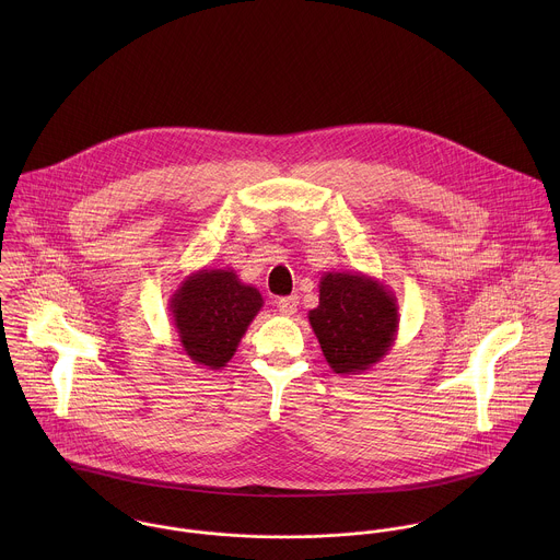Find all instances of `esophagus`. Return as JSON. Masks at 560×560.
<instances>
[{"label": "esophagus", "mask_w": 560, "mask_h": 560, "mask_svg": "<svg viewBox=\"0 0 560 560\" xmlns=\"http://www.w3.org/2000/svg\"><path fill=\"white\" fill-rule=\"evenodd\" d=\"M298 304H300V302H298V298H293V295H291V298H280V300H278V311H280L284 317H293V315L298 313Z\"/></svg>", "instance_id": "esophagus-1"}]
</instances>
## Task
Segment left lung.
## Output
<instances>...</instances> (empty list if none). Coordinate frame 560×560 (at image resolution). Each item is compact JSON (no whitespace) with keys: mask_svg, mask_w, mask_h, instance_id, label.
Masks as SVG:
<instances>
[{"mask_svg":"<svg viewBox=\"0 0 560 560\" xmlns=\"http://www.w3.org/2000/svg\"><path fill=\"white\" fill-rule=\"evenodd\" d=\"M320 351L338 375H360L393 349L399 331L397 295L366 273L327 271L319 306L308 313Z\"/></svg>","mask_w":560,"mask_h":560,"instance_id":"1","label":"left lung"}]
</instances>
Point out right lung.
<instances>
[{"mask_svg": "<svg viewBox=\"0 0 560 560\" xmlns=\"http://www.w3.org/2000/svg\"><path fill=\"white\" fill-rule=\"evenodd\" d=\"M262 304L258 289L243 284L235 269L202 267L178 284L167 306L183 353L198 369L220 371Z\"/></svg>", "mask_w": 560, "mask_h": 560, "instance_id": "add662e5", "label": "right lung"}]
</instances>
